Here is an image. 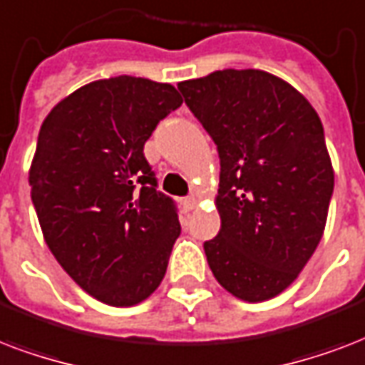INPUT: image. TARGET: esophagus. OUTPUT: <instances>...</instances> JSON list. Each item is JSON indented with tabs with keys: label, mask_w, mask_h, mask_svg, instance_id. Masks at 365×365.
Here are the masks:
<instances>
[{
	"label": "esophagus",
	"mask_w": 365,
	"mask_h": 365,
	"mask_svg": "<svg viewBox=\"0 0 365 365\" xmlns=\"http://www.w3.org/2000/svg\"><path fill=\"white\" fill-rule=\"evenodd\" d=\"M180 205H182L185 211H192V209H196L197 205L196 197H185V200H180Z\"/></svg>",
	"instance_id": "esophagus-1"
}]
</instances>
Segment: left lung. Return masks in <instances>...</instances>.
Masks as SVG:
<instances>
[{"label": "left lung", "mask_w": 365, "mask_h": 365, "mask_svg": "<svg viewBox=\"0 0 365 365\" xmlns=\"http://www.w3.org/2000/svg\"><path fill=\"white\" fill-rule=\"evenodd\" d=\"M177 87L221 158L209 268L234 297L268 301L297 279L326 228L335 175L320 118L295 87L253 68Z\"/></svg>", "instance_id": "1"}]
</instances>
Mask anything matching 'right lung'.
Listing matches in <instances>:
<instances>
[{
	"mask_svg": "<svg viewBox=\"0 0 365 365\" xmlns=\"http://www.w3.org/2000/svg\"><path fill=\"white\" fill-rule=\"evenodd\" d=\"M180 104L169 83L118 76L70 93L39 129L28 180L45 244L110 307L150 297L179 238L173 200L156 190L143 150Z\"/></svg>",
	"mask_w": 365,
	"mask_h": 365,
	"instance_id": "obj_1",
	"label": "right lung"
}]
</instances>
